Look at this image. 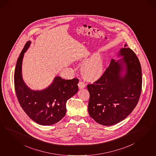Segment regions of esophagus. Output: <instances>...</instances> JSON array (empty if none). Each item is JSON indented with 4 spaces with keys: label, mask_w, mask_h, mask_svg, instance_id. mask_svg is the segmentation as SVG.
<instances>
[{
    "label": "esophagus",
    "mask_w": 156,
    "mask_h": 156,
    "mask_svg": "<svg viewBox=\"0 0 156 156\" xmlns=\"http://www.w3.org/2000/svg\"><path fill=\"white\" fill-rule=\"evenodd\" d=\"M78 86H79V89H83L85 87H86V84L84 82H83L82 81H80L79 82V84H78Z\"/></svg>",
    "instance_id": "esophagus-1"
}]
</instances>
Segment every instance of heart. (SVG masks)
Wrapping results in <instances>:
<instances>
[{
	"label": "heart",
	"mask_w": 156,
	"mask_h": 156,
	"mask_svg": "<svg viewBox=\"0 0 156 156\" xmlns=\"http://www.w3.org/2000/svg\"><path fill=\"white\" fill-rule=\"evenodd\" d=\"M104 69V60L101 55L95 54L84 62L81 67L83 75L89 80L99 77Z\"/></svg>",
	"instance_id": "obj_1"
}]
</instances>
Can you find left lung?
Instances as JSON below:
<instances>
[{
	"instance_id": "obj_1",
	"label": "left lung",
	"mask_w": 156,
	"mask_h": 156,
	"mask_svg": "<svg viewBox=\"0 0 156 156\" xmlns=\"http://www.w3.org/2000/svg\"><path fill=\"white\" fill-rule=\"evenodd\" d=\"M123 56L110 64L101 77L88 84V110L90 117L104 126L125 119L136 107L142 90V70L135 53L125 45L119 51ZM125 73L122 75L123 71Z\"/></svg>"
}]
</instances>
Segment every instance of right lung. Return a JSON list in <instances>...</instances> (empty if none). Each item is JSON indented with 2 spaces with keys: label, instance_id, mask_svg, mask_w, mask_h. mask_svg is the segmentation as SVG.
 Masks as SVG:
<instances>
[{
  "label": "right lung",
  "instance_id": "add662e5",
  "mask_svg": "<svg viewBox=\"0 0 156 156\" xmlns=\"http://www.w3.org/2000/svg\"><path fill=\"white\" fill-rule=\"evenodd\" d=\"M30 44V41L26 42L16 62L14 73L16 95L21 107L33 121L41 125H51L66 115V101L77 92L79 79L65 80L56 76L45 90H31L22 76V60Z\"/></svg>",
  "mask_w": 156,
  "mask_h": 156
}]
</instances>
